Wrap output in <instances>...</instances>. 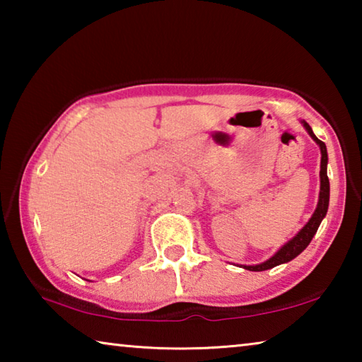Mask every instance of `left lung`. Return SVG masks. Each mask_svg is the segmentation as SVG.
Returning <instances> with one entry per match:
<instances>
[{
  "label": "left lung",
  "instance_id": "obj_1",
  "mask_svg": "<svg viewBox=\"0 0 362 362\" xmlns=\"http://www.w3.org/2000/svg\"><path fill=\"white\" fill-rule=\"evenodd\" d=\"M303 126L305 129L308 131V134L311 137H313L315 142L320 145L321 148V192H320V201H317V207L313 216L308 220V223H306L302 230H300L296 236L292 238V240L284 244L283 247H281L276 254H274L272 259L260 263V265H244L246 269H250V272H265V269L269 268H274L281 265V263H287L291 262L292 259H296V257L303 252L306 249V246L311 243L313 240V236L316 235L317 228H320V225L322 222V218L326 217L327 214V207H329V177H327V148H326V144L322 142V140L317 139L313 131H311V127L308 122L303 121Z\"/></svg>",
  "mask_w": 362,
  "mask_h": 362
}]
</instances>
